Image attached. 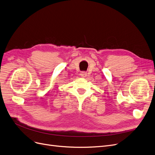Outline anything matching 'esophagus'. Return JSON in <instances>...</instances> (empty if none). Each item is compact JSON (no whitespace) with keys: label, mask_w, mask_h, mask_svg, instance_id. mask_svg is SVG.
I'll use <instances>...</instances> for the list:
<instances>
[{"label":"esophagus","mask_w":155,"mask_h":155,"mask_svg":"<svg viewBox=\"0 0 155 155\" xmlns=\"http://www.w3.org/2000/svg\"><path fill=\"white\" fill-rule=\"evenodd\" d=\"M81 76L82 77H85L87 76V73L86 72H85V71H82V72H81Z\"/></svg>","instance_id":"obj_1"}]
</instances>
